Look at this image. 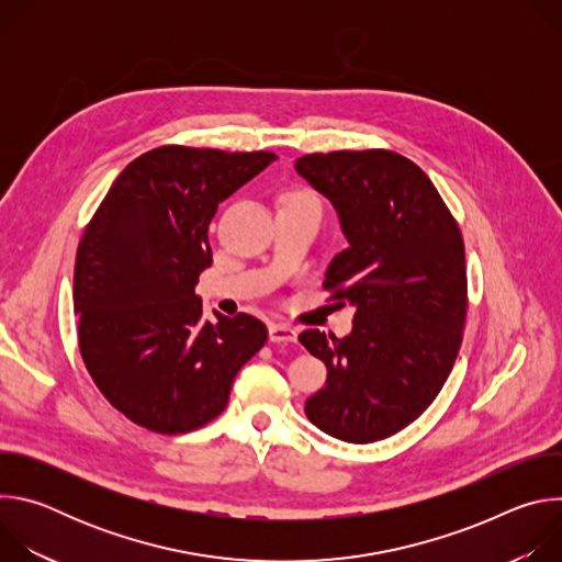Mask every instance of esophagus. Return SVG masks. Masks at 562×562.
<instances>
[{
	"label": "esophagus",
	"instance_id": "esophagus-1",
	"mask_svg": "<svg viewBox=\"0 0 562 562\" xmlns=\"http://www.w3.org/2000/svg\"><path fill=\"white\" fill-rule=\"evenodd\" d=\"M269 338H271V342L289 345V342H297V331L289 325H271L269 327Z\"/></svg>",
	"mask_w": 562,
	"mask_h": 562
}]
</instances>
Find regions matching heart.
Here are the masks:
<instances>
[{"label": "heart", "mask_w": 562, "mask_h": 562, "mask_svg": "<svg viewBox=\"0 0 562 562\" xmlns=\"http://www.w3.org/2000/svg\"><path fill=\"white\" fill-rule=\"evenodd\" d=\"M293 195H306V193H293Z\"/></svg>", "instance_id": "1"}]
</instances>
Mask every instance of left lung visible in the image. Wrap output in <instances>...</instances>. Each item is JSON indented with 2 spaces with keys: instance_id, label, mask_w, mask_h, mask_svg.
I'll use <instances>...</instances> for the list:
<instances>
[{
  "instance_id": "1",
  "label": "left lung",
  "mask_w": 562,
  "mask_h": 562,
  "mask_svg": "<svg viewBox=\"0 0 562 562\" xmlns=\"http://www.w3.org/2000/svg\"><path fill=\"white\" fill-rule=\"evenodd\" d=\"M295 171L338 213L349 247L325 289L356 308L342 340L300 334L327 364L304 414L338 440L375 442L412 425L451 373L467 315L462 235L425 171L393 150L313 153Z\"/></svg>"
}]
</instances>
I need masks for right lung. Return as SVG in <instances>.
<instances>
[{"instance_id": "add662e5", "label": "right lung", "mask_w": 562, "mask_h": 562, "mask_svg": "<svg viewBox=\"0 0 562 562\" xmlns=\"http://www.w3.org/2000/svg\"><path fill=\"white\" fill-rule=\"evenodd\" d=\"M278 155L159 146L117 176L77 247L79 351L109 403L155 434H187L228 403L267 342L249 313L202 317L198 278L213 265L217 204Z\"/></svg>"}]
</instances>
